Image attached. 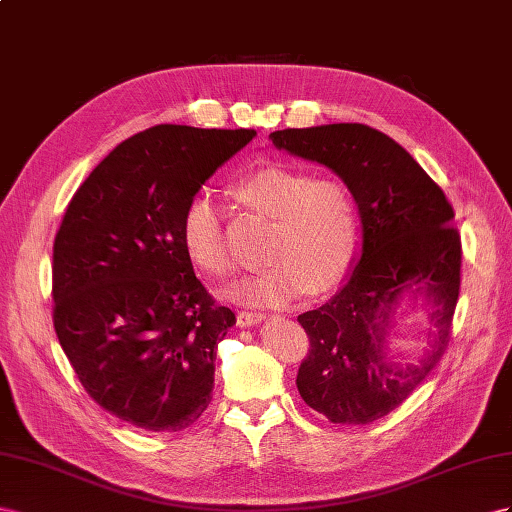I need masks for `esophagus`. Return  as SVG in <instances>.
Instances as JSON below:
<instances>
[{"label":"esophagus","mask_w":512,"mask_h":512,"mask_svg":"<svg viewBox=\"0 0 512 512\" xmlns=\"http://www.w3.org/2000/svg\"><path fill=\"white\" fill-rule=\"evenodd\" d=\"M266 319L264 313H255V311H240L238 313V326L248 328V326H257Z\"/></svg>","instance_id":"1"}]
</instances>
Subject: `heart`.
<instances>
[{"label":"heart","mask_w":512,"mask_h":512,"mask_svg":"<svg viewBox=\"0 0 512 512\" xmlns=\"http://www.w3.org/2000/svg\"><path fill=\"white\" fill-rule=\"evenodd\" d=\"M233 193L244 206L272 218V227L264 248L270 264L229 287L231 300L285 306L306 289L319 294L343 279L358 240L356 203L345 184L272 165L246 175ZM180 238L197 268L216 276L229 272L223 212L210 195L188 203Z\"/></svg>","instance_id":"obj_1"}]
</instances>
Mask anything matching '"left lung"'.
Returning <instances> with one entry per match:
<instances>
[{
    "instance_id": "obj_1",
    "label": "left lung",
    "mask_w": 512,
    "mask_h": 512,
    "mask_svg": "<svg viewBox=\"0 0 512 512\" xmlns=\"http://www.w3.org/2000/svg\"><path fill=\"white\" fill-rule=\"evenodd\" d=\"M270 141L337 173L356 201L362 244L343 287L298 315L311 349L296 386L328 420L369 425L410 397L448 345L461 285L455 212L410 152L375 128H287L270 133ZM420 297L434 328L419 358L401 363L391 354V334L402 300Z\"/></svg>"
}]
</instances>
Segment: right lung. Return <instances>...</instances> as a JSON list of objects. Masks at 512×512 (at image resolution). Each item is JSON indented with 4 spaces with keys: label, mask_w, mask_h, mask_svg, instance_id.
<instances>
[{
    "label": "right lung",
    "mask_w": 512,
    "mask_h": 512,
    "mask_svg": "<svg viewBox=\"0 0 512 512\" xmlns=\"http://www.w3.org/2000/svg\"><path fill=\"white\" fill-rule=\"evenodd\" d=\"M255 130L160 124L122 141L68 203L53 244V324L87 394L143 431H182L212 401L236 324L195 276L180 225Z\"/></svg>",
    "instance_id": "obj_1"
}]
</instances>
